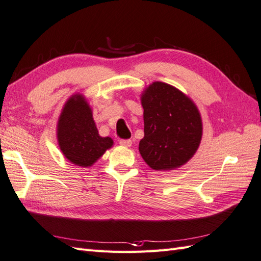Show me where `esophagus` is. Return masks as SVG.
Wrapping results in <instances>:
<instances>
[{
  "mask_svg": "<svg viewBox=\"0 0 261 261\" xmlns=\"http://www.w3.org/2000/svg\"><path fill=\"white\" fill-rule=\"evenodd\" d=\"M119 143L122 145V147H126V148H129V147H131V144H132V141L131 140H120L119 141Z\"/></svg>",
  "mask_w": 261,
  "mask_h": 261,
  "instance_id": "1",
  "label": "esophagus"
}]
</instances>
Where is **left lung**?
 <instances>
[{"label":"left lung","mask_w":261,"mask_h":261,"mask_svg":"<svg viewBox=\"0 0 261 261\" xmlns=\"http://www.w3.org/2000/svg\"><path fill=\"white\" fill-rule=\"evenodd\" d=\"M144 137L139 151L153 170L182 167L201 142L202 120L197 106L182 91L155 81L141 94Z\"/></svg>","instance_id":"8db88e82"}]
</instances>
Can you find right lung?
Segmentation results:
<instances>
[{
  "label": "right lung",
  "mask_w": 261,
  "mask_h": 261,
  "mask_svg": "<svg viewBox=\"0 0 261 261\" xmlns=\"http://www.w3.org/2000/svg\"><path fill=\"white\" fill-rule=\"evenodd\" d=\"M60 150L71 163L89 168L113 145L110 137H101L93 120L92 109L81 93L65 102L57 125Z\"/></svg>",
  "instance_id": "1"
}]
</instances>
